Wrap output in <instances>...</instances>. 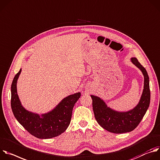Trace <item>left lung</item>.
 Instances as JSON below:
<instances>
[{
	"label": "left lung",
	"instance_id": "left-lung-1",
	"mask_svg": "<svg viewBox=\"0 0 160 160\" xmlns=\"http://www.w3.org/2000/svg\"><path fill=\"white\" fill-rule=\"evenodd\" d=\"M131 61L139 68L144 76V89L138 104L127 112H118L107 107L100 97L91 95L92 100V109L94 117L99 125L108 132L122 134L132 131L141 122L150 103L149 80L145 68L136 57Z\"/></svg>",
	"mask_w": 160,
	"mask_h": 160
}]
</instances>
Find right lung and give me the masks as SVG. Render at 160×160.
<instances>
[{"label": "right lung", "instance_id": "add662e5", "mask_svg": "<svg viewBox=\"0 0 160 160\" xmlns=\"http://www.w3.org/2000/svg\"><path fill=\"white\" fill-rule=\"evenodd\" d=\"M21 69L11 85V108L19 123L31 135L39 139H50L60 135L70 124L73 107L81 97L78 92L63 98L52 110L41 115L26 110L17 92V81Z\"/></svg>", "mask_w": 160, "mask_h": 160}]
</instances>
